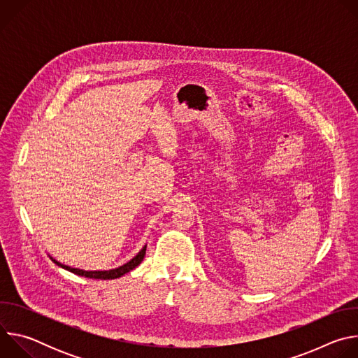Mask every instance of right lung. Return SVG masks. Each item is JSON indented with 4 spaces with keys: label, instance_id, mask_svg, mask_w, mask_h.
Instances as JSON below:
<instances>
[{
    "label": "right lung",
    "instance_id": "1",
    "mask_svg": "<svg viewBox=\"0 0 358 358\" xmlns=\"http://www.w3.org/2000/svg\"><path fill=\"white\" fill-rule=\"evenodd\" d=\"M144 255H145V246L136 255V257H134L130 262L124 264V265L120 266V268L112 269V271H89V272H87V271H82V269H75V268L65 266V265H62V264H59V262H57V261H54V262H55L58 266H61V268H64V269H66V271H69V272H72V273H75V275H79V276L92 278V279H116V278H120V276H123L124 273L133 271L136 266H138V265L141 264L143 258H144Z\"/></svg>",
    "mask_w": 358,
    "mask_h": 358
}]
</instances>
